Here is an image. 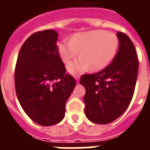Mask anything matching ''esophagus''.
<instances>
[{"label": "esophagus", "instance_id": "34e87169", "mask_svg": "<svg viewBox=\"0 0 150 150\" xmlns=\"http://www.w3.org/2000/svg\"><path fill=\"white\" fill-rule=\"evenodd\" d=\"M75 80L77 81V82H79V81L80 76H79V75H76V76H75Z\"/></svg>", "mask_w": 150, "mask_h": 150}]
</instances>
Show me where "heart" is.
<instances>
[{"instance_id":"b5f03b06","label":"heart","mask_w":150,"mask_h":150,"mask_svg":"<svg viewBox=\"0 0 150 150\" xmlns=\"http://www.w3.org/2000/svg\"><path fill=\"white\" fill-rule=\"evenodd\" d=\"M119 40L113 33L105 30H91L74 34L71 40L58 43V51L62 61L68 63L77 56L80 57L67 66L68 72L76 75L89 69L100 71L109 65L116 56Z\"/></svg>"}]
</instances>
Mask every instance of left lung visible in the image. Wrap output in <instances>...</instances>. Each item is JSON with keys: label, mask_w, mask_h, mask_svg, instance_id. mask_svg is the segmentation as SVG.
Segmentation results:
<instances>
[{"label": "left lung", "mask_w": 150, "mask_h": 150, "mask_svg": "<svg viewBox=\"0 0 150 150\" xmlns=\"http://www.w3.org/2000/svg\"><path fill=\"white\" fill-rule=\"evenodd\" d=\"M119 47L109 65L97 73L83 75L85 114L96 124H109L121 116L132 99L139 71L135 46L126 34L117 32Z\"/></svg>", "instance_id": "obj_1"}]
</instances>
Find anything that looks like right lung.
I'll use <instances>...</instances> for the list:
<instances>
[{
  "label": "right lung",
  "mask_w": 150,
  "mask_h": 150,
  "mask_svg": "<svg viewBox=\"0 0 150 150\" xmlns=\"http://www.w3.org/2000/svg\"><path fill=\"white\" fill-rule=\"evenodd\" d=\"M58 34L52 29L36 32L20 49L15 70V86L25 114L43 126L62 121L65 103L76 86L66 72L57 46Z\"/></svg>",
  "instance_id": "add662e5"
}]
</instances>
